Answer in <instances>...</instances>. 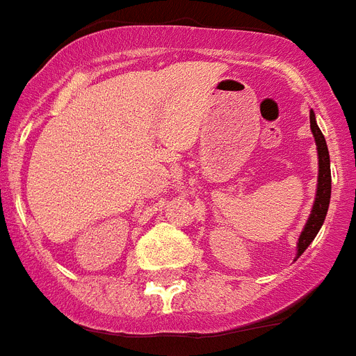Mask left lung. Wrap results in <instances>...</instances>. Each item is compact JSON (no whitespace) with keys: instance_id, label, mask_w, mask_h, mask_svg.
Masks as SVG:
<instances>
[{"instance_id":"1","label":"left lung","mask_w":356,"mask_h":356,"mask_svg":"<svg viewBox=\"0 0 356 356\" xmlns=\"http://www.w3.org/2000/svg\"><path fill=\"white\" fill-rule=\"evenodd\" d=\"M309 127H312L313 137H315L316 143V152H318V184H316V195L315 202H313L312 213H309V219H307L302 234L298 237L297 257H300L306 252V248L313 243V238L316 237L318 229L322 228L331 199L330 152H327V145H325V139L324 136H322L321 128H318V124H316L315 121V113H313V110H309Z\"/></svg>"}]
</instances>
